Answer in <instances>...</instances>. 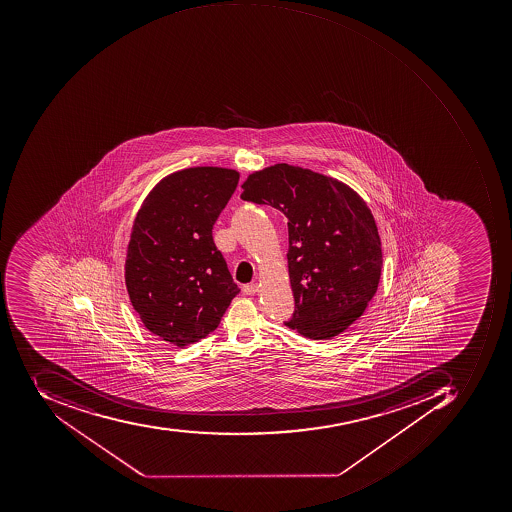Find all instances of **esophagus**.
<instances>
[{
    "label": "esophagus",
    "mask_w": 512,
    "mask_h": 512,
    "mask_svg": "<svg viewBox=\"0 0 512 512\" xmlns=\"http://www.w3.org/2000/svg\"><path fill=\"white\" fill-rule=\"evenodd\" d=\"M242 290H244L245 295H254V293L259 292V287L258 284H247Z\"/></svg>",
    "instance_id": "obj_1"
}]
</instances>
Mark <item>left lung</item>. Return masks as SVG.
Listing matches in <instances>:
<instances>
[{"label": "left lung", "mask_w": 512, "mask_h": 512, "mask_svg": "<svg viewBox=\"0 0 512 512\" xmlns=\"http://www.w3.org/2000/svg\"><path fill=\"white\" fill-rule=\"evenodd\" d=\"M240 199L287 217L295 310L287 327L312 340L346 331L376 295L382 248L376 222L357 192L317 172L275 164L254 172Z\"/></svg>", "instance_id": "1"}]
</instances>
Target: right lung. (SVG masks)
Here are the masks:
<instances>
[{
  "mask_svg": "<svg viewBox=\"0 0 512 512\" xmlns=\"http://www.w3.org/2000/svg\"><path fill=\"white\" fill-rule=\"evenodd\" d=\"M239 183V172L191 167L147 195L136 216L126 284L144 326L178 348L217 329L239 293L213 226Z\"/></svg>",
  "mask_w": 512,
  "mask_h": 512,
  "instance_id": "1",
  "label": "right lung"
}]
</instances>
